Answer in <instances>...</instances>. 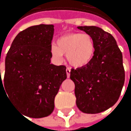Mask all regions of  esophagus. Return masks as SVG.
<instances>
[{
  "instance_id": "obj_1",
  "label": "esophagus",
  "mask_w": 131,
  "mask_h": 131,
  "mask_svg": "<svg viewBox=\"0 0 131 131\" xmlns=\"http://www.w3.org/2000/svg\"><path fill=\"white\" fill-rule=\"evenodd\" d=\"M66 73H67V77L69 78V77H70V73H71L70 68H67V69H66Z\"/></svg>"
}]
</instances>
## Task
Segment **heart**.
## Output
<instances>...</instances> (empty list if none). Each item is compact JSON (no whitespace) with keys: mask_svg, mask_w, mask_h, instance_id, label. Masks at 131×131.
I'll list each match as a JSON object with an SVG mask.
<instances>
[{"mask_svg":"<svg viewBox=\"0 0 131 131\" xmlns=\"http://www.w3.org/2000/svg\"><path fill=\"white\" fill-rule=\"evenodd\" d=\"M50 52L52 58L61 62L63 55L71 66L82 68L92 61L95 54V43L91 35L82 33H70L60 37L56 45H52Z\"/></svg>","mask_w":131,"mask_h":131,"instance_id":"obj_1","label":"heart"}]
</instances>
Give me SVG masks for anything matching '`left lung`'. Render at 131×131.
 I'll return each mask as SVG.
<instances>
[{"mask_svg":"<svg viewBox=\"0 0 131 131\" xmlns=\"http://www.w3.org/2000/svg\"><path fill=\"white\" fill-rule=\"evenodd\" d=\"M93 38L95 54L84 68L71 69L76 104L84 113L96 114L117 102L125 81L123 55L113 36L95 26L78 27Z\"/></svg>","mask_w":131,"mask_h":131,"instance_id":"left-lung-1","label":"left lung"}]
</instances>
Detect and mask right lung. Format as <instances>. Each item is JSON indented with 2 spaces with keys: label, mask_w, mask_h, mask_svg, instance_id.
Here are the masks:
<instances>
[{
  "label": "right lung",
  "mask_w": 131,
  "mask_h": 131,
  "mask_svg": "<svg viewBox=\"0 0 131 131\" xmlns=\"http://www.w3.org/2000/svg\"><path fill=\"white\" fill-rule=\"evenodd\" d=\"M53 25L40 24L19 32L5 58L1 85L23 114L43 118L54 109V99L67 79L66 67L50 63ZM4 81V83H2Z\"/></svg>",
  "instance_id": "add662e5"
}]
</instances>
